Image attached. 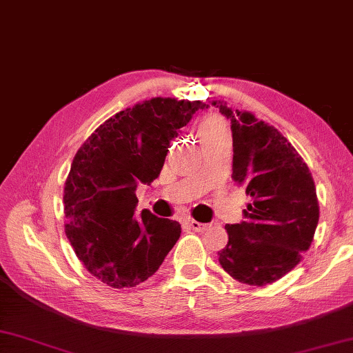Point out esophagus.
Returning a JSON list of instances; mask_svg holds the SVG:
<instances>
[{
  "instance_id": "34e87169",
  "label": "esophagus",
  "mask_w": 353,
  "mask_h": 353,
  "mask_svg": "<svg viewBox=\"0 0 353 353\" xmlns=\"http://www.w3.org/2000/svg\"><path fill=\"white\" fill-rule=\"evenodd\" d=\"M186 224H188V226H190L192 230H196V232H203V230L208 229V224L196 221V220H188V221H186Z\"/></svg>"
}]
</instances>
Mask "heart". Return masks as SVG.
<instances>
[{"label": "heart", "instance_id": "1", "mask_svg": "<svg viewBox=\"0 0 353 353\" xmlns=\"http://www.w3.org/2000/svg\"><path fill=\"white\" fill-rule=\"evenodd\" d=\"M197 134L201 144L221 137H229L228 127L220 117H208L197 127Z\"/></svg>", "mask_w": 353, "mask_h": 353}]
</instances>
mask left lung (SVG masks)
I'll return each instance as SVG.
<instances>
[{
  "label": "left lung",
  "mask_w": 353,
  "mask_h": 353,
  "mask_svg": "<svg viewBox=\"0 0 353 353\" xmlns=\"http://www.w3.org/2000/svg\"><path fill=\"white\" fill-rule=\"evenodd\" d=\"M212 106L230 119L232 179L253 199L244 219L228 224L219 252L224 272L241 283L264 287L291 272L310 249L319 224V200L308 165L291 142L252 112Z\"/></svg>",
  "instance_id": "1"
}]
</instances>
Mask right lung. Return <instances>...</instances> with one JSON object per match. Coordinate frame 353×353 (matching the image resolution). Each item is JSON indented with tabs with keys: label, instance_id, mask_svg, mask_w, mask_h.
Segmentation results:
<instances>
[{
	"label": "right lung",
	"instance_id": "add662e5",
	"mask_svg": "<svg viewBox=\"0 0 353 353\" xmlns=\"http://www.w3.org/2000/svg\"><path fill=\"white\" fill-rule=\"evenodd\" d=\"M201 101L154 97L106 119L74 156L63 191L65 234L89 273L132 288L161 267L181 224L147 209L134 215L139 183L159 176L179 129Z\"/></svg>",
	"mask_w": 353,
	"mask_h": 353
}]
</instances>
